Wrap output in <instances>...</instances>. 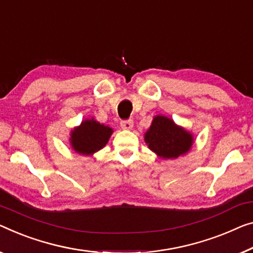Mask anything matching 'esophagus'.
<instances>
[{"instance_id": "34e87169", "label": "esophagus", "mask_w": 253, "mask_h": 253, "mask_svg": "<svg viewBox=\"0 0 253 253\" xmlns=\"http://www.w3.org/2000/svg\"><path fill=\"white\" fill-rule=\"evenodd\" d=\"M120 126H122L124 129H131V128H133V126H134V123H133V120H131V119L122 120V122H120Z\"/></svg>"}]
</instances>
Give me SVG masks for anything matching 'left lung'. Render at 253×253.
<instances>
[{"label":"left lung","mask_w":253,"mask_h":253,"mask_svg":"<svg viewBox=\"0 0 253 253\" xmlns=\"http://www.w3.org/2000/svg\"><path fill=\"white\" fill-rule=\"evenodd\" d=\"M144 139L149 149L163 159H176L193 144V135L165 116L154 117Z\"/></svg>","instance_id":"obj_1"}]
</instances>
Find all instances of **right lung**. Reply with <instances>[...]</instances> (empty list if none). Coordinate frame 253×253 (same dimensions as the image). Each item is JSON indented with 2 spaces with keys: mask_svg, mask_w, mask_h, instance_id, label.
I'll return each mask as SVG.
<instances>
[{
  "mask_svg": "<svg viewBox=\"0 0 253 253\" xmlns=\"http://www.w3.org/2000/svg\"><path fill=\"white\" fill-rule=\"evenodd\" d=\"M112 133L114 130L109 126H104L93 118L86 119L71 130V148L77 153L92 156L96 151L104 148Z\"/></svg>",
  "mask_w": 253,
  "mask_h": 253,
  "instance_id": "add662e5",
  "label": "right lung"
}]
</instances>
